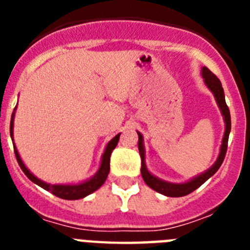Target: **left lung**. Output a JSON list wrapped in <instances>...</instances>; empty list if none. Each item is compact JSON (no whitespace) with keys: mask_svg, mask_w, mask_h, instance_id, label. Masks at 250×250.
<instances>
[{"mask_svg":"<svg viewBox=\"0 0 250 250\" xmlns=\"http://www.w3.org/2000/svg\"><path fill=\"white\" fill-rule=\"evenodd\" d=\"M202 76L204 79V83L207 85V87L211 91V94L214 95L215 98L216 104H218V107H219L220 112L223 115V119H224L225 123V131L224 136H223L222 145H220L219 155L216 158V161L211 165L208 170H205L204 173L199 174V175L194 176L190 180H188L185 183H170L165 182L163 179L158 178V176L152 175L146 167V163H145V146H144V138L141 135L140 132L138 131L139 135V152H140L141 158V176L144 179V182L146 183L147 187H150L151 189H154L158 193L163 194L165 196H171V198H179V196H184L188 194L193 193L194 190H196L200 185L204 184L208 179L213 176L214 174L218 171V169L222 165L223 160L225 158V152H227V147H228V139L229 134H230V112H229L228 106L225 103V96H224V90H223L222 83L219 81V79L213 74V72L209 70L208 67L202 68Z\"/></svg>","mask_w":250,"mask_h":250,"instance_id":"left-lung-1","label":"left lung"}]
</instances>
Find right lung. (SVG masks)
I'll return each instance as SVG.
<instances>
[{
	"label": "right lung",
	"instance_id": "obj_1",
	"mask_svg": "<svg viewBox=\"0 0 250 250\" xmlns=\"http://www.w3.org/2000/svg\"><path fill=\"white\" fill-rule=\"evenodd\" d=\"M15 111H16V107L13 110L12 116H11V124H10V134L11 139H12L13 147H15V154H16V159L19 161L20 167L22 169V171L26 174L31 182H34L35 184H37L39 187H41L45 190L50 191L54 195L59 196L61 199L66 200H77L83 199L85 196L90 195L91 193L96 191L101 185L105 183L106 178L109 175L110 171V156H111L112 150L116 147L119 143V138H120V134H118L116 136L111 139V140L107 143L105 150H104V154L101 156V163L99 170L95 173V175H92L91 178L85 180L83 183H79V184H50V183L42 182L41 179H39L37 176H35L34 174L31 173L30 170L26 167V165L23 164L21 156H20L19 151L16 149V145H15V141H13V121H15Z\"/></svg>",
	"mask_w": 250,
	"mask_h": 250
}]
</instances>
